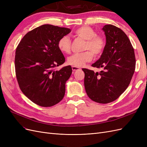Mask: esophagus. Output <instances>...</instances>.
Returning a JSON list of instances; mask_svg holds the SVG:
<instances>
[{"label": "esophagus", "mask_w": 147, "mask_h": 147, "mask_svg": "<svg viewBox=\"0 0 147 147\" xmlns=\"http://www.w3.org/2000/svg\"><path fill=\"white\" fill-rule=\"evenodd\" d=\"M72 69L73 71H77V70H80L81 69L80 67H75V66H72Z\"/></svg>", "instance_id": "esophagus-1"}]
</instances>
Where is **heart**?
I'll return each instance as SVG.
<instances>
[{"label": "heart", "mask_w": 147, "mask_h": 147, "mask_svg": "<svg viewBox=\"0 0 147 147\" xmlns=\"http://www.w3.org/2000/svg\"><path fill=\"white\" fill-rule=\"evenodd\" d=\"M75 35L84 40H86L84 47V52L76 53L68 57L67 64L80 67L86 63L90 62L93 55L98 57L102 55L106 47L105 38L100 35H96V31L90 26H83L75 31ZM59 50L66 54H69L71 50V40L69 36L62 37L57 43ZM88 50V51L86 50Z\"/></svg>", "instance_id": "obj_1"}]
</instances>
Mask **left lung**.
Returning a JSON list of instances; mask_svg holds the SVG:
<instances>
[{
	"instance_id": "1",
	"label": "left lung",
	"mask_w": 147,
	"mask_h": 147,
	"mask_svg": "<svg viewBox=\"0 0 147 147\" xmlns=\"http://www.w3.org/2000/svg\"><path fill=\"white\" fill-rule=\"evenodd\" d=\"M102 30L106 47L100 59L92 64L102 70L99 73L82 70L88 97L97 103L107 104L117 99L128 87L136 69V57L129 39L121 29L107 24Z\"/></svg>"
}]
</instances>
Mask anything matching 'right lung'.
I'll use <instances>...</instances> for the list:
<instances>
[{"instance_id": "right-lung-1", "label": "right lung", "mask_w": 147, "mask_h": 147, "mask_svg": "<svg viewBox=\"0 0 147 147\" xmlns=\"http://www.w3.org/2000/svg\"><path fill=\"white\" fill-rule=\"evenodd\" d=\"M70 31L44 24L26 34L16 49L15 72L20 90L39 106H53L64 96L65 82L72 74V67L55 69L65 62L57 47L59 40Z\"/></svg>"}]
</instances>
